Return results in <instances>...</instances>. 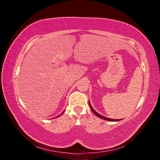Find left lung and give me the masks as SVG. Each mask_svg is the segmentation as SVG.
Returning a JSON list of instances; mask_svg holds the SVG:
<instances>
[{
  "label": "left lung",
  "mask_w": 160,
  "mask_h": 160,
  "mask_svg": "<svg viewBox=\"0 0 160 160\" xmlns=\"http://www.w3.org/2000/svg\"><path fill=\"white\" fill-rule=\"evenodd\" d=\"M89 104H90V109H91V110H92V112L94 113V114H95L97 116H98L99 118L104 119V120L109 121H121V119H112V118H107V117H105V116H102V115H100L99 113H97V112H95V111H94V110L93 109V108L92 107V106L90 105V102H89Z\"/></svg>",
  "instance_id": "1"
}]
</instances>
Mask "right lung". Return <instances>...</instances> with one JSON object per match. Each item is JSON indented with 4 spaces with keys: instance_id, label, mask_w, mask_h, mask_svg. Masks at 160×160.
Wrapping results in <instances>:
<instances>
[{
    "instance_id": "1",
    "label": "right lung",
    "mask_w": 160,
    "mask_h": 160,
    "mask_svg": "<svg viewBox=\"0 0 160 160\" xmlns=\"http://www.w3.org/2000/svg\"><path fill=\"white\" fill-rule=\"evenodd\" d=\"M57 117H58V116H57Z\"/></svg>"
}]
</instances>
